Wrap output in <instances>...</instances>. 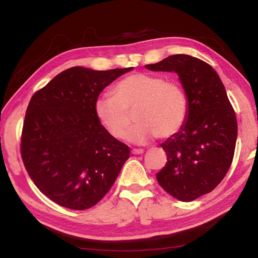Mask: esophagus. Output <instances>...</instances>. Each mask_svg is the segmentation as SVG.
Returning a JSON list of instances; mask_svg holds the SVG:
<instances>
[{"instance_id":"esophagus-1","label":"esophagus","mask_w":258,"mask_h":258,"mask_svg":"<svg viewBox=\"0 0 258 258\" xmlns=\"http://www.w3.org/2000/svg\"><path fill=\"white\" fill-rule=\"evenodd\" d=\"M131 152H132L133 155H142L143 152H145V150H143V149H137V148H133L132 151H131Z\"/></svg>"}]
</instances>
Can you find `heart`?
<instances>
[{
  "mask_svg": "<svg viewBox=\"0 0 258 258\" xmlns=\"http://www.w3.org/2000/svg\"><path fill=\"white\" fill-rule=\"evenodd\" d=\"M189 102L183 87L160 75L135 73L112 89V97H100L94 102L95 116L113 139H124L134 112L137 125L127 140L143 145L157 137L167 139L184 126Z\"/></svg>",
  "mask_w": 258,
  "mask_h": 258,
  "instance_id": "1",
  "label": "heart"
}]
</instances>
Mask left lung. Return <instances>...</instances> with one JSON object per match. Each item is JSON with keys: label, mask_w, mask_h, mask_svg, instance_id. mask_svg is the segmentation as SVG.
<instances>
[{"label": "left lung", "mask_w": 258, "mask_h": 258, "mask_svg": "<svg viewBox=\"0 0 258 258\" xmlns=\"http://www.w3.org/2000/svg\"><path fill=\"white\" fill-rule=\"evenodd\" d=\"M146 68L176 73L187 97L186 121L160 145L167 163L156 177L174 198L192 202L215 189L232 164L238 135L234 110L220 76L203 60L174 54Z\"/></svg>", "instance_id": "obj_1"}]
</instances>
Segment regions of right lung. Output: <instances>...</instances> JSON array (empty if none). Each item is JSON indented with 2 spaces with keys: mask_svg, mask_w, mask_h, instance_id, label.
Segmentation results:
<instances>
[{
  "mask_svg": "<svg viewBox=\"0 0 258 258\" xmlns=\"http://www.w3.org/2000/svg\"><path fill=\"white\" fill-rule=\"evenodd\" d=\"M132 69L69 68L30 99L21 157L35 185L52 202L83 211L115 183L130 148L102 127L94 102L104 87Z\"/></svg>",
  "mask_w": 258,
  "mask_h": 258,
  "instance_id": "add662e5",
  "label": "right lung"
}]
</instances>
